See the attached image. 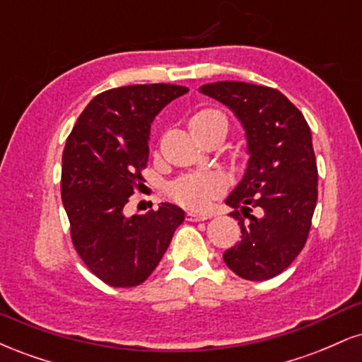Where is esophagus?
Wrapping results in <instances>:
<instances>
[{"label":"esophagus","instance_id":"obj_1","mask_svg":"<svg viewBox=\"0 0 362 362\" xmlns=\"http://www.w3.org/2000/svg\"><path fill=\"white\" fill-rule=\"evenodd\" d=\"M209 218L211 214L206 213H187V221H206Z\"/></svg>","mask_w":362,"mask_h":362}]
</instances>
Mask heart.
I'll return each instance as SVG.
<instances>
[{
  "mask_svg": "<svg viewBox=\"0 0 362 362\" xmlns=\"http://www.w3.org/2000/svg\"><path fill=\"white\" fill-rule=\"evenodd\" d=\"M223 117L216 110H201L190 119L192 122ZM224 190V180L218 173H192L184 175L170 185V195L180 206L189 209H204L214 197L221 195Z\"/></svg>",
  "mask_w": 362,
  "mask_h": 362,
  "instance_id": "obj_1",
  "label": "heart"
}]
</instances>
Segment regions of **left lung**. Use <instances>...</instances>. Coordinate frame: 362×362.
Segmentation results:
<instances>
[{
  "label": "left lung",
  "instance_id": "1",
  "mask_svg": "<svg viewBox=\"0 0 362 362\" xmlns=\"http://www.w3.org/2000/svg\"><path fill=\"white\" fill-rule=\"evenodd\" d=\"M242 122L248 163L226 197L242 240L223 253L247 281H265L288 269L308 238L318 197V170L308 122L279 90L245 81L202 85Z\"/></svg>",
  "mask_w": 362,
  "mask_h": 362
}]
</instances>
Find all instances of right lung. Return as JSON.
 <instances>
[{"mask_svg":"<svg viewBox=\"0 0 362 362\" xmlns=\"http://www.w3.org/2000/svg\"><path fill=\"white\" fill-rule=\"evenodd\" d=\"M189 88L167 83L131 85L97 95L74 124L62 153L61 197L78 255L112 288H134L151 276L167 252L180 207L126 216L143 182L151 122Z\"/></svg>","mask_w":362,"mask_h":362,"instance_id":"1","label":"right lung"}]
</instances>
